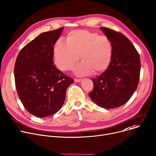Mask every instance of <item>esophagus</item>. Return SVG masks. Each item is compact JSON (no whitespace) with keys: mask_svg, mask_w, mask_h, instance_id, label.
Listing matches in <instances>:
<instances>
[{"mask_svg":"<svg viewBox=\"0 0 156 156\" xmlns=\"http://www.w3.org/2000/svg\"><path fill=\"white\" fill-rule=\"evenodd\" d=\"M81 81H82V79H78V78L75 79V82H80Z\"/></svg>","mask_w":156,"mask_h":156,"instance_id":"1","label":"esophagus"}]
</instances>
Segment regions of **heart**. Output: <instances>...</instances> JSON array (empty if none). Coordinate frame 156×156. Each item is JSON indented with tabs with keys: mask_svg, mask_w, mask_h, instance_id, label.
<instances>
[{
	"mask_svg": "<svg viewBox=\"0 0 156 156\" xmlns=\"http://www.w3.org/2000/svg\"><path fill=\"white\" fill-rule=\"evenodd\" d=\"M80 58L83 61L76 67V73L83 76L92 71L98 74L110 66L113 56V45L106 36L87 30L69 32L66 42L58 40L53 46L55 64L61 70L72 69Z\"/></svg>",
	"mask_w": 156,
	"mask_h": 156,
	"instance_id": "obj_1",
	"label": "heart"
}]
</instances>
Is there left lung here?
Masks as SVG:
<instances>
[{
    "label": "left lung",
    "mask_w": 156,
    "mask_h": 156,
    "mask_svg": "<svg viewBox=\"0 0 156 156\" xmlns=\"http://www.w3.org/2000/svg\"><path fill=\"white\" fill-rule=\"evenodd\" d=\"M113 45V56L109 67L92 79L90 98L104 108H114L127 103L136 90L140 79V59L131 41L123 34L101 27Z\"/></svg>",
    "instance_id": "1"
}]
</instances>
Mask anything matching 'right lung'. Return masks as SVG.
<instances>
[{
  "label": "right lung",
  "instance_id": "right-lung-1",
  "mask_svg": "<svg viewBox=\"0 0 156 156\" xmlns=\"http://www.w3.org/2000/svg\"><path fill=\"white\" fill-rule=\"evenodd\" d=\"M64 27L41 33L19 53L14 66L15 84L26 110L37 117L56 113L64 104L74 80L56 68L53 46Z\"/></svg>",
  "mask_w": 156,
  "mask_h": 156
}]
</instances>
